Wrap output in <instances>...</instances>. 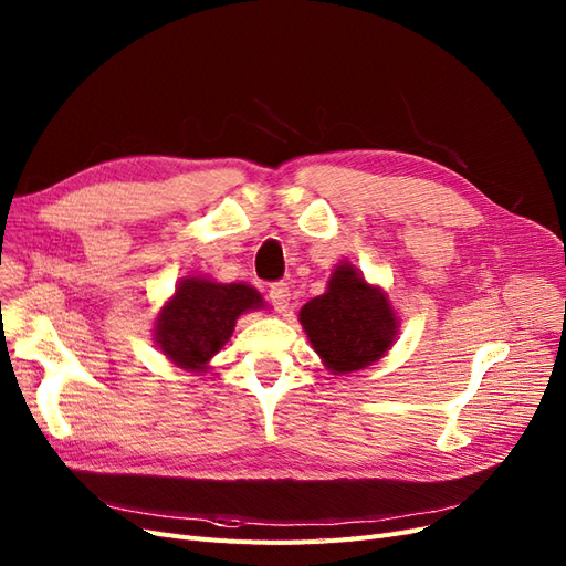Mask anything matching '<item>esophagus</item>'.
Instances as JSON below:
<instances>
[{"mask_svg": "<svg viewBox=\"0 0 566 566\" xmlns=\"http://www.w3.org/2000/svg\"><path fill=\"white\" fill-rule=\"evenodd\" d=\"M269 302L276 306V310H287V304H290V287H287V283H273V285H269Z\"/></svg>", "mask_w": 566, "mask_h": 566, "instance_id": "1", "label": "esophagus"}]
</instances>
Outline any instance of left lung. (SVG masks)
<instances>
[{
  "label": "left lung",
  "mask_w": 566,
  "mask_h": 566,
  "mask_svg": "<svg viewBox=\"0 0 566 566\" xmlns=\"http://www.w3.org/2000/svg\"><path fill=\"white\" fill-rule=\"evenodd\" d=\"M300 321L316 354L335 375L378 361L397 335V318L387 297L352 264L335 269L328 293L306 302Z\"/></svg>",
  "instance_id": "obj_1"
}]
</instances>
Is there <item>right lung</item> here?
I'll list each match as a JSON object with an SVG mask.
<instances>
[{"label":"right lung","instance_id":"add662e5","mask_svg":"<svg viewBox=\"0 0 566 566\" xmlns=\"http://www.w3.org/2000/svg\"><path fill=\"white\" fill-rule=\"evenodd\" d=\"M260 306L262 295L245 283L184 279L158 318L156 342L177 366L202 370L229 342L235 318Z\"/></svg>","mask_w":566,"mask_h":566}]
</instances>
